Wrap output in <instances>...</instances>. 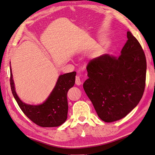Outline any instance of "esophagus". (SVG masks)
<instances>
[{"label":"esophagus","mask_w":155,"mask_h":155,"mask_svg":"<svg viewBox=\"0 0 155 155\" xmlns=\"http://www.w3.org/2000/svg\"><path fill=\"white\" fill-rule=\"evenodd\" d=\"M75 84L77 85H78V86H80L82 84V82H81V78H80L79 76H77L76 77V78H75Z\"/></svg>","instance_id":"obj_1"}]
</instances>
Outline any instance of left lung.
<instances>
[{
  "mask_svg": "<svg viewBox=\"0 0 155 155\" xmlns=\"http://www.w3.org/2000/svg\"><path fill=\"white\" fill-rule=\"evenodd\" d=\"M118 57L105 54L91 60L83 87L99 118L106 122L126 117L140 101L146 86V58L130 31Z\"/></svg>",
  "mask_w": 155,
  "mask_h": 155,
  "instance_id": "1",
  "label": "left lung"
}]
</instances>
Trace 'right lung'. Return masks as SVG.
I'll return each mask as SVG.
<instances>
[{"mask_svg":"<svg viewBox=\"0 0 155 155\" xmlns=\"http://www.w3.org/2000/svg\"><path fill=\"white\" fill-rule=\"evenodd\" d=\"M76 72L60 75L55 86L43 104L33 106L22 102L16 93L10 68V85L13 95L18 106L28 118L38 126L52 127L61 126L68 118L67 93L75 82Z\"/></svg>","mask_w":155,"mask_h":155,"instance_id":"1","label":"right lung"}]
</instances>
